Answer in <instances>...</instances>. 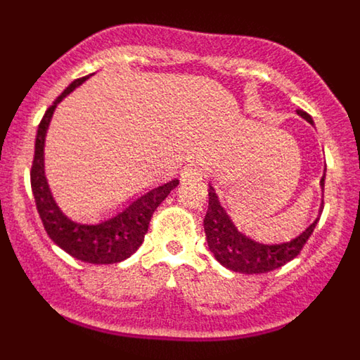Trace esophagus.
Segmentation results:
<instances>
[{"label":"esophagus","instance_id":"1","mask_svg":"<svg viewBox=\"0 0 360 360\" xmlns=\"http://www.w3.org/2000/svg\"><path fill=\"white\" fill-rule=\"evenodd\" d=\"M200 173H202V171H200L198 165L189 164L186 169L182 171V174H180V176H182V182H189V180H195V178H198Z\"/></svg>","mask_w":360,"mask_h":360}]
</instances>
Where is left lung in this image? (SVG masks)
Masks as SVG:
<instances>
[{"label":"left lung","mask_w":360,"mask_h":360,"mask_svg":"<svg viewBox=\"0 0 360 360\" xmlns=\"http://www.w3.org/2000/svg\"><path fill=\"white\" fill-rule=\"evenodd\" d=\"M299 115L307 119L311 124V117L307 111H297ZM324 184V178H323ZM319 218L310 225L304 232H301L295 240L279 245H263L252 241L245 234H241L232 224L229 214L225 212L224 205L219 203L214 189L209 191V209L203 218V227H205V236L211 252L214 254L216 262L227 266L232 272L240 274H265L279 266L287 265L292 262L299 252L303 250L304 243L311 236Z\"/></svg>","instance_id":"8db88e82"}]
</instances>
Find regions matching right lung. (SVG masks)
I'll return each mask as SVG.
<instances>
[{
    "instance_id": "add662e5",
    "label": "right lung",
    "mask_w": 360,
    "mask_h": 360,
    "mask_svg": "<svg viewBox=\"0 0 360 360\" xmlns=\"http://www.w3.org/2000/svg\"><path fill=\"white\" fill-rule=\"evenodd\" d=\"M88 77L75 79L53 101V104L46 110L43 120L39 122L36 136V151H34L30 169V186L44 231L53 243L59 245L65 252H68L79 262L94 263V265H111V263H119L129 257L141 247L146 232H148L153 212L178 186V180H171V182L155 187L139 200H135L122 212L104 219L101 224H77V221H72L63 214L61 209L57 207V203L53 202L46 178H44V135H46V128H49V122L52 119L57 103H61L63 97H66L73 88H77Z\"/></svg>"
}]
</instances>
